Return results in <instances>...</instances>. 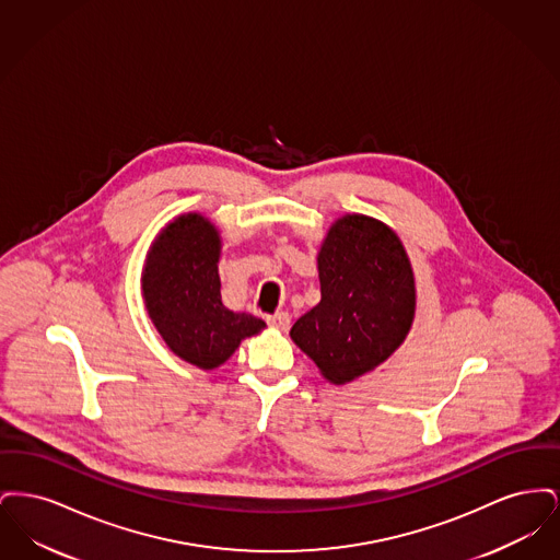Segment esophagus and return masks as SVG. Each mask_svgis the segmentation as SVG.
<instances>
[{
    "label": "esophagus",
    "instance_id": "obj_1",
    "mask_svg": "<svg viewBox=\"0 0 560 560\" xmlns=\"http://www.w3.org/2000/svg\"><path fill=\"white\" fill-rule=\"evenodd\" d=\"M267 320L268 325H272V327H277V329H288L292 317H290L285 311H277L275 315H268Z\"/></svg>",
    "mask_w": 560,
    "mask_h": 560
}]
</instances>
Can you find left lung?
I'll return each instance as SVG.
<instances>
[{
  "instance_id": "left-lung-1",
  "label": "left lung",
  "mask_w": 560,
  "mask_h": 560,
  "mask_svg": "<svg viewBox=\"0 0 560 560\" xmlns=\"http://www.w3.org/2000/svg\"><path fill=\"white\" fill-rule=\"evenodd\" d=\"M320 302L293 323L292 340L334 382L386 361L405 340L416 288L399 237L368 215H345L319 252Z\"/></svg>"
}]
</instances>
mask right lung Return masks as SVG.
<instances>
[{"mask_svg":"<svg viewBox=\"0 0 560 560\" xmlns=\"http://www.w3.org/2000/svg\"><path fill=\"white\" fill-rule=\"evenodd\" d=\"M218 258V231L203 215L187 213L163 229L142 275L144 304L165 345L201 370L222 365L243 338L265 327L222 304Z\"/></svg>","mask_w":560,"mask_h":560,"instance_id":"obj_1","label":"right lung"}]
</instances>
